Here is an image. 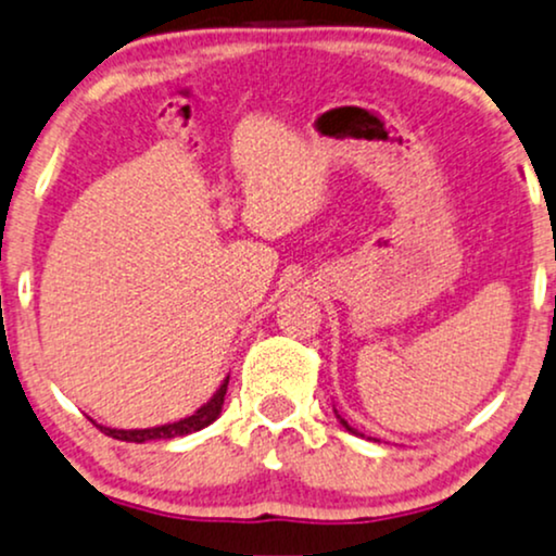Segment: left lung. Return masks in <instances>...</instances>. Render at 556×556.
I'll list each match as a JSON object with an SVG mask.
<instances>
[{"label": "left lung", "instance_id": "8db88e82", "mask_svg": "<svg viewBox=\"0 0 556 556\" xmlns=\"http://www.w3.org/2000/svg\"><path fill=\"white\" fill-rule=\"evenodd\" d=\"M334 415H338V409H334ZM338 420H340V425H342V428H345L348 430V433H353V435H363V433H358V430H355V428H351V425H348V420H342V417L338 415Z\"/></svg>", "mask_w": 556, "mask_h": 556}]
</instances>
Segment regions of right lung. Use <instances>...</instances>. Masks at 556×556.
Returning <instances> with one entry per match:
<instances>
[{
	"mask_svg": "<svg viewBox=\"0 0 556 556\" xmlns=\"http://www.w3.org/2000/svg\"><path fill=\"white\" fill-rule=\"evenodd\" d=\"M226 387H229V376L222 381V387L216 389V394L211 396L208 402L203 404L201 409H195L193 415L182 417L177 422H167V425H156V428H141V430H121V428H105V425H98L105 435L115 438V441H126V443H147V441H173V438H182L190 433H198V430L208 428L211 422L222 415L224 407V394Z\"/></svg>",
	"mask_w": 556,
	"mask_h": 556,
	"instance_id": "obj_1",
	"label": "right lung"
}]
</instances>
